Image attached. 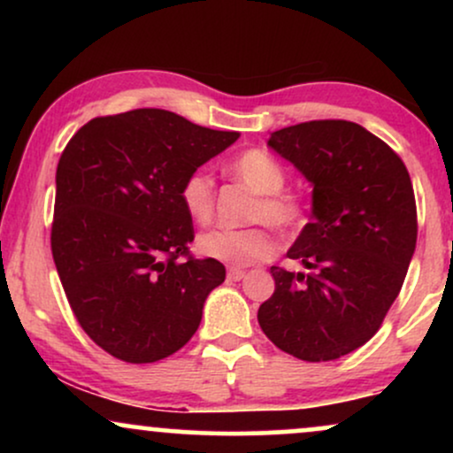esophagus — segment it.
<instances>
[{
    "mask_svg": "<svg viewBox=\"0 0 453 453\" xmlns=\"http://www.w3.org/2000/svg\"><path fill=\"white\" fill-rule=\"evenodd\" d=\"M244 270L242 268H230L227 270V279H232V280H241V279H244Z\"/></svg>",
    "mask_w": 453,
    "mask_h": 453,
    "instance_id": "1",
    "label": "esophagus"
}]
</instances>
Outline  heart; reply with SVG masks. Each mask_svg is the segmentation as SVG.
Here are the masks:
<instances>
[{
  "mask_svg": "<svg viewBox=\"0 0 453 453\" xmlns=\"http://www.w3.org/2000/svg\"><path fill=\"white\" fill-rule=\"evenodd\" d=\"M230 173L259 196L251 211V221H268L285 234L298 232L304 226L309 217L306 200L298 191L283 189L288 174L268 150H244L230 164ZM180 202L196 223L211 221L215 211V183L209 170L197 168L185 176L180 185ZM197 251L230 266H251L273 257L277 251V241L264 226L211 230L197 238Z\"/></svg>",
  "mask_w": 453,
  "mask_h": 453,
  "instance_id": "heart-1",
  "label": "heart"
}]
</instances>
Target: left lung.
<instances>
[{
	"label": "left lung",
	"instance_id": "1",
	"mask_svg": "<svg viewBox=\"0 0 453 453\" xmlns=\"http://www.w3.org/2000/svg\"><path fill=\"white\" fill-rule=\"evenodd\" d=\"M268 147L313 185V215L288 251L309 274L270 268L274 294L257 321L298 360H336L375 336L407 277L418 241L411 176L381 138L339 119L283 127Z\"/></svg>",
	"mask_w": 453,
	"mask_h": 453
}]
</instances>
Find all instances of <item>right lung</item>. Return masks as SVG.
Instances as JSON below:
<instances>
[{
	"mask_svg": "<svg viewBox=\"0 0 453 453\" xmlns=\"http://www.w3.org/2000/svg\"><path fill=\"white\" fill-rule=\"evenodd\" d=\"M238 136L138 108L91 119L61 153L50 249L78 324L111 356L157 362L196 334L226 266L189 253L180 185Z\"/></svg>",
	"mask_w": 453,
	"mask_h": 453,
	"instance_id": "right-lung-1",
	"label": "right lung"
}]
</instances>
